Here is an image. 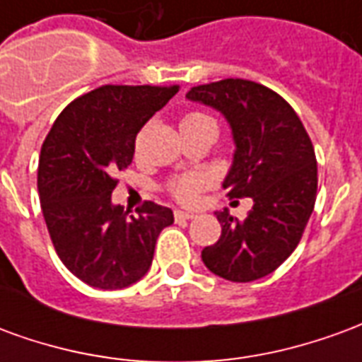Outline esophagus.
<instances>
[{
	"instance_id": "1",
	"label": "esophagus",
	"mask_w": 362,
	"mask_h": 362,
	"mask_svg": "<svg viewBox=\"0 0 362 362\" xmlns=\"http://www.w3.org/2000/svg\"><path fill=\"white\" fill-rule=\"evenodd\" d=\"M194 217H196L194 213H188V211H174V219L178 221V223H182V221L194 219Z\"/></svg>"
}]
</instances>
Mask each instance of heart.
<instances>
[{
	"label": "heart",
	"instance_id": "obj_1",
	"mask_svg": "<svg viewBox=\"0 0 362 362\" xmlns=\"http://www.w3.org/2000/svg\"><path fill=\"white\" fill-rule=\"evenodd\" d=\"M180 129L184 132H199V129H217V124L211 116L202 112H188L180 118ZM209 186V176L205 174H184L166 184L168 194L180 204H194L199 192Z\"/></svg>",
	"mask_w": 362,
	"mask_h": 362
}]
</instances>
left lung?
Segmentation results:
<instances>
[{
	"mask_svg": "<svg viewBox=\"0 0 362 362\" xmlns=\"http://www.w3.org/2000/svg\"><path fill=\"white\" fill-rule=\"evenodd\" d=\"M219 110L236 151L223 188L228 199L252 197L244 219L217 211L219 240L202 250L207 269L248 283L266 277L293 254L316 204L314 147L293 106L275 90L246 79L192 87L186 95Z\"/></svg>",
	"mask_w": 362,
	"mask_h": 362,
	"instance_id": "left-lung-1",
	"label": "left lung"
}]
</instances>
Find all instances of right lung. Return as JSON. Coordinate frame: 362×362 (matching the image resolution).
<instances>
[{
  "mask_svg": "<svg viewBox=\"0 0 362 362\" xmlns=\"http://www.w3.org/2000/svg\"><path fill=\"white\" fill-rule=\"evenodd\" d=\"M178 89L103 85L67 104L44 139V221L64 266L90 287L124 288L141 279L160 230L174 223L165 205L145 202L134 217L110 196L116 174L132 165L139 129Z\"/></svg>",
  "mask_w": 362,
  "mask_h": 362,
  "instance_id": "1",
  "label": "right lung"
}]
</instances>
